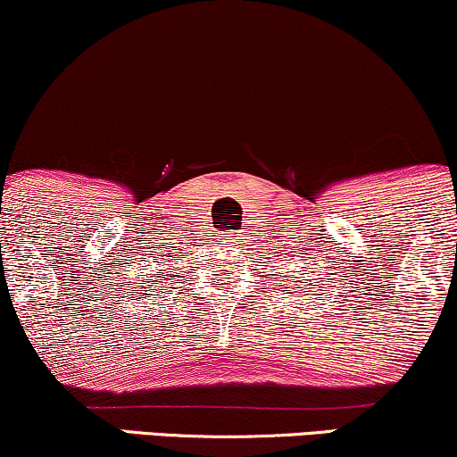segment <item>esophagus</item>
<instances>
[{
  "instance_id": "esophagus-1",
  "label": "esophagus",
  "mask_w": 457,
  "mask_h": 457,
  "mask_svg": "<svg viewBox=\"0 0 457 457\" xmlns=\"http://www.w3.org/2000/svg\"><path fill=\"white\" fill-rule=\"evenodd\" d=\"M228 238H238V234H236V232H228Z\"/></svg>"
}]
</instances>
